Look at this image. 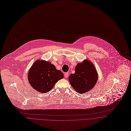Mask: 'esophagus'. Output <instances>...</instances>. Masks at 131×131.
<instances>
[{
	"label": "esophagus",
	"mask_w": 131,
	"mask_h": 131,
	"mask_svg": "<svg viewBox=\"0 0 131 131\" xmlns=\"http://www.w3.org/2000/svg\"><path fill=\"white\" fill-rule=\"evenodd\" d=\"M68 76H69V73L67 72V73H64V77L65 78H67L68 77Z\"/></svg>",
	"instance_id": "1"
}]
</instances>
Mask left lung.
<instances>
[{
    "mask_svg": "<svg viewBox=\"0 0 131 131\" xmlns=\"http://www.w3.org/2000/svg\"><path fill=\"white\" fill-rule=\"evenodd\" d=\"M98 79V75L93 64L84 60L75 67V73L71 74L69 80L74 89L79 93H84L94 87Z\"/></svg>",
    "mask_w": 131,
    "mask_h": 131,
    "instance_id": "left-lung-1",
    "label": "left lung"
}]
</instances>
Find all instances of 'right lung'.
Instances as JSON below:
<instances>
[{
    "mask_svg": "<svg viewBox=\"0 0 131 131\" xmlns=\"http://www.w3.org/2000/svg\"><path fill=\"white\" fill-rule=\"evenodd\" d=\"M63 78V74L50 62L36 61L28 74L31 87L38 92L45 93L53 89L55 84Z\"/></svg>",
    "mask_w": 131,
    "mask_h": 131,
    "instance_id": "add662e5",
    "label": "right lung"
}]
</instances>
